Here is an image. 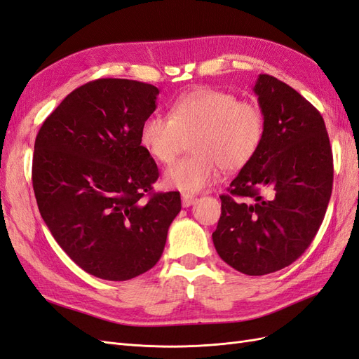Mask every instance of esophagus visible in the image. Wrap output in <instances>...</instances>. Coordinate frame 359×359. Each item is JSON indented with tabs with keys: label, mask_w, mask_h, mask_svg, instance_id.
I'll list each match as a JSON object with an SVG mask.
<instances>
[{
	"label": "esophagus",
	"mask_w": 359,
	"mask_h": 359,
	"mask_svg": "<svg viewBox=\"0 0 359 359\" xmlns=\"http://www.w3.org/2000/svg\"><path fill=\"white\" fill-rule=\"evenodd\" d=\"M181 199H182V207H190L196 202V196L189 195V193H182Z\"/></svg>",
	"instance_id": "34e87169"
}]
</instances>
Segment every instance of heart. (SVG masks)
I'll list each match as a JSON object with an SVG mask.
<instances>
[{"mask_svg":"<svg viewBox=\"0 0 359 359\" xmlns=\"http://www.w3.org/2000/svg\"><path fill=\"white\" fill-rule=\"evenodd\" d=\"M266 134V118L254 101L212 87H198L170 105L169 119L149 116L142 123L140 143L161 163L175 161L187 140L193 154L168 169V186L201 191L219 178L220 169L237 172L257 156Z\"/></svg>","mask_w":359,"mask_h":359,"instance_id":"heart-1","label":"heart"}]
</instances>
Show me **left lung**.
<instances>
[{"instance_id": "left-lung-1", "label": "left lung", "mask_w": 359, "mask_h": 359, "mask_svg": "<svg viewBox=\"0 0 359 359\" xmlns=\"http://www.w3.org/2000/svg\"><path fill=\"white\" fill-rule=\"evenodd\" d=\"M254 92L266 118L263 143L222 195L212 243L232 269L261 276L304 254L332 193L334 160L322 114L293 87L261 74Z\"/></svg>"}]
</instances>
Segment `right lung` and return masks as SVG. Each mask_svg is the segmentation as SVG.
Masks as SVG:
<instances>
[{"label": "right lung", "instance_id": "add662e5", "mask_svg": "<svg viewBox=\"0 0 359 359\" xmlns=\"http://www.w3.org/2000/svg\"><path fill=\"white\" fill-rule=\"evenodd\" d=\"M157 95L142 81H89L37 133L32 180L39 211L60 248L96 278L148 272L181 210L180 191L152 193L160 173L140 143Z\"/></svg>", "mask_w": 359, "mask_h": 359}]
</instances>
